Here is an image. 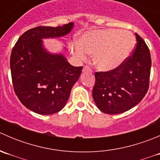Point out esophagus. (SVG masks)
Here are the masks:
<instances>
[{"label": "esophagus", "instance_id": "esophagus-1", "mask_svg": "<svg viewBox=\"0 0 160 160\" xmlns=\"http://www.w3.org/2000/svg\"><path fill=\"white\" fill-rule=\"evenodd\" d=\"M87 71H88V72H90L91 70H90V69L88 67H83V72H87Z\"/></svg>", "mask_w": 160, "mask_h": 160}]
</instances>
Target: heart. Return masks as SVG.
I'll use <instances>...</instances> for the list:
<instances>
[{
	"label": "heart",
	"instance_id": "heart-1",
	"mask_svg": "<svg viewBox=\"0 0 160 160\" xmlns=\"http://www.w3.org/2000/svg\"><path fill=\"white\" fill-rule=\"evenodd\" d=\"M135 46V38L128 31L114 28L91 30L82 34L78 42L70 44L73 56L84 61L93 55V64L102 71L118 68L127 60Z\"/></svg>",
	"mask_w": 160,
	"mask_h": 160
}]
</instances>
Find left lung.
Returning a JSON list of instances; mask_svg holds the SVG:
<instances>
[{
    "mask_svg": "<svg viewBox=\"0 0 160 160\" xmlns=\"http://www.w3.org/2000/svg\"><path fill=\"white\" fill-rule=\"evenodd\" d=\"M136 48L118 68L95 72L93 98L102 112L118 114L130 110L142 100L149 88L151 56L144 40L135 33Z\"/></svg>",
    "mask_w": 160,
    "mask_h": 160,
    "instance_id": "8db88e82",
    "label": "left lung"
}]
</instances>
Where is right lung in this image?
<instances>
[{
	"instance_id": "right-lung-1",
	"label": "right lung",
	"mask_w": 160,
	"mask_h": 160,
	"mask_svg": "<svg viewBox=\"0 0 160 160\" xmlns=\"http://www.w3.org/2000/svg\"><path fill=\"white\" fill-rule=\"evenodd\" d=\"M73 22L62 26L36 27L25 32L11 55L10 67L14 92L22 104L39 114H52L65 107L82 67H73L63 52H49L43 39L70 33Z\"/></svg>"
}]
</instances>
